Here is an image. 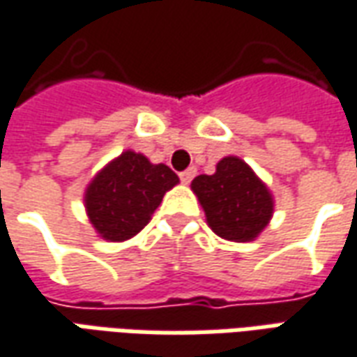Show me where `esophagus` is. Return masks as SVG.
Instances as JSON below:
<instances>
[{
  "instance_id": "esophagus-1",
  "label": "esophagus",
  "mask_w": 357,
  "mask_h": 357,
  "mask_svg": "<svg viewBox=\"0 0 357 357\" xmlns=\"http://www.w3.org/2000/svg\"><path fill=\"white\" fill-rule=\"evenodd\" d=\"M195 174H197L195 168H187L185 172H181V174H179V179H181L183 183H189L191 179L195 178Z\"/></svg>"
}]
</instances>
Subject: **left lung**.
Instances as JSON below:
<instances>
[{
  "instance_id": "obj_1",
  "label": "left lung",
  "mask_w": 357,
  "mask_h": 357,
  "mask_svg": "<svg viewBox=\"0 0 357 357\" xmlns=\"http://www.w3.org/2000/svg\"><path fill=\"white\" fill-rule=\"evenodd\" d=\"M191 191L203 206L208 228L228 241H253L274 214L271 189L239 156H224L213 176H197Z\"/></svg>"
}]
</instances>
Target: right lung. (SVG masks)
I'll list each match as a JSON object with an SVG mask.
<instances>
[{"label": "right lung", "mask_w": 357, "mask_h": 357, "mask_svg": "<svg viewBox=\"0 0 357 357\" xmlns=\"http://www.w3.org/2000/svg\"><path fill=\"white\" fill-rule=\"evenodd\" d=\"M179 178L166 164H153L127 149L109 160L84 189V208L98 238L127 241L151 222L162 197Z\"/></svg>", "instance_id": "obj_1"}]
</instances>
